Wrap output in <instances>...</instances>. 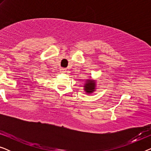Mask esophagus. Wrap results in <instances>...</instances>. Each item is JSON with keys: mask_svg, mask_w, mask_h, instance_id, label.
<instances>
[{"mask_svg": "<svg viewBox=\"0 0 151 151\" xmlns=\"http://www.w3.org/2000/svg\"><path fill=\"white\" fill-rule=\"evenodd\" d=\"M60 71L61 73H65L66 71H67V69H65V68H61V69H60Z\"/></svg>", "mask_w": 151, "mask_h": 151, "instance_id": "obj_1", "label": "esophagus"}]
</instances>
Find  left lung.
Wrapping results in <instances>:
<instances>
[{
    "mask_svg": "<svg viewBox=\"0 0 151 151\" xmlns=\"http://www.w3.org/2000/svg\"><path fill=\"white\" fill-rule=\"evenodd\" d=\"M96 80L93 79L92 78H88L84 82V91L86 94H91L96 91L97 89V82Z\"/></svg>",
    "mask_w": 151,
    "mask_h": 151,
    "instance_id": "obj_1",
    "label": "left lung"
}]
</instances>
